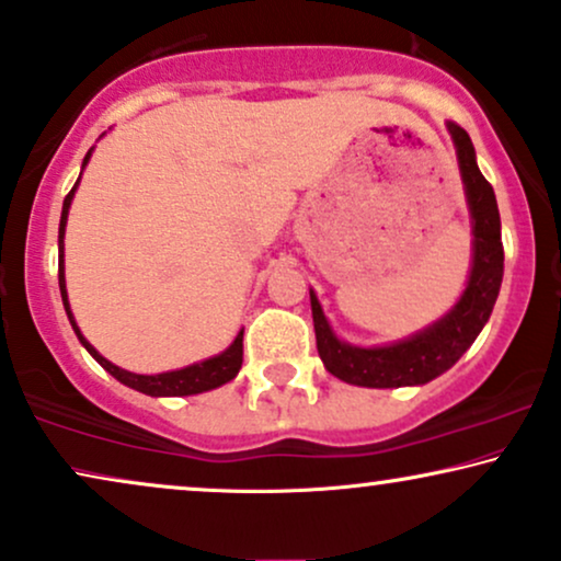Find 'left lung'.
I'll use <instances>...</instances> for the list:
<instances>
[{"label": "left lung", "instance_id": "8db88e82", "mask_svg": "<svg viewBox=\"0 0 561 561\" xmlns=\"http://www.w3.org/2000/svg\"><path fill=\"white\" fill-rule=\"evenodd\" d=\"M447 129L453 135L455 153H458L473 228V265L466 291L442 320L428 324L421 333L390 345H375V348L343 343L330 328L328 317L317 301V294L309 291L317 351H320L324 369L348 385L382 390V387L432 382L434 377L445 375L449 366L471 348L483 324L492 317L504 273L500 207H496L492 184L483 179L479 163H476L471 137L453 122L447 124Z\"/></svg>", "mask_w": 561, "mask_h": 561}]
</instances>
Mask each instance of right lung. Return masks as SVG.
Returning <instances> with one entry per match:
<instances>
[{
    "mask_svg": "<svg viewBox=\"0 0 561 561\" xmlns=\"http://www.w3.org/2000/svg\"><path fill=\"white\" fill-rule=\"evenodd\" d=\"M90 153H93V148L88 150L85 161H82V169H85V165H88ZM78 184H80V179H78V182H75L72 190H69V195L65 197V205H61V220H59V291H61V301H65V312L69 317V324H72V330H75V335H78V341L85 345L88 354L93 356L95 362H99L103 369L108 371V375L119 379L122 385L133 387V390L145 392V396H153V398L197 396V392L216 390V387L231 382V379L239 375L241 362H244V343H241V337H244V330H239V335L233 337V343L228 345L224 354H218V356H213V358H205V362H199V364L184 366V369L163 371V375H135V371L122 369V366H116V364L108 362V358H103L99 351H95L93 345H90L85 337H82L78 322H75V317H72V309H69L67 283H65V226H67L69 205H72V197H75V190H78Z\"/></svg>",
    "mask_w": 561,
    "mask_h": 561,
    "instance_id": "add662e5",
    "label": "right lung"
}]
</instances>
